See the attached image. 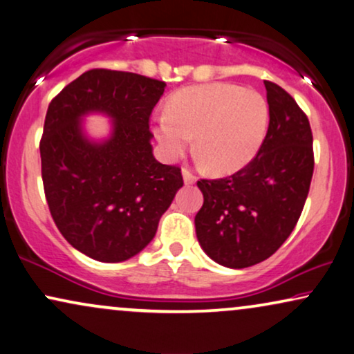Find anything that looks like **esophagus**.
Here are the masks:
<instances>
[{"label":"esophagus","mask_w":354,"mask_h":354,"mask_svg":"<svg viewBox=\"0 0 354 354\" xmlns=\"http://www.w3.org/2000/svg\"><path fill=\"white\" fill-rule=\"evenodd\" d=\"M183 180H185L186 185H194L196 176L187 168H183Z\"/></svg>","instance_id":"obj_1"}]
</instances>
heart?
<instances>
[{"label":"heart","mask_w":354,"mask_h":354,"mask_svg":"<svg viewBox=\"0 0 354 354\" xmlns=\"http://www.w3.org/2000/svg\"><path fill=\"white\" fill-rule=\"evenodd\" d=\"M268 128L262 93L236 84H204L178 91L155 120V136L169 158H178L196 136V149L214 173L228 174L251 162Z\"/></svg>","instance_id":"1"}]
</instances>
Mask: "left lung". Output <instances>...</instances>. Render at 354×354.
<instances>
[{"mask_svg": "<svg viewBox=\"0 0 354 354\" xmlns=\"http://www.w3.org/2000/svg\"><path fill=\"white\" fill-rule=\"evenodd\" d=\"M268 129L256 157L232 176L201 180L196 234L207 256L244 268L279 251L298 223L314 173L313 131L285 88L263 81Z\"/></svg>", "mask_w": 354, "mask_h": 354, "instance_id": "8db88e82", "label": "left lung"}]
</instances>
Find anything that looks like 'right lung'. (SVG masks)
I'll return each instance as SVG.
<instances>
[{
    "label": "right lung",
    "instance_id": "obj_1",
    "mask_svg": "<svg viewBox=\"0 0 354 354\" xmlns=\"http://www.w3.org/2000/svg\"><path fill=\"white\" fill-rule=\"evenodd\" d=\"M167 84L91 69L68 84L45 116L41 180L50 214L71 246L100 262H121L152 241L160 216L183 186L181 168L152 153L149 121ZM113 118L102 145L83 138L80 116Z\"/></svg>",
    "mask_w": 354,
    "mask_h": 354
}]
</instances>
